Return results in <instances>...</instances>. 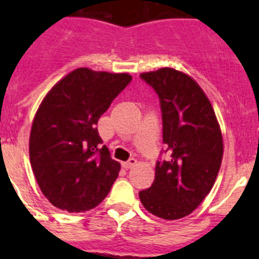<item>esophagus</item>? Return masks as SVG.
<instances>
[{"instance_id": "esophagus-1", "label": "esophagus", "mask_w": 259, "mask_h": 259, "mask_svg": "<svg viewBox=\"0 0 259 259\" xmlns=\"http://www.w3.org/2000/svg\"><path fill=\"white\" fill-rule=\"evenodd\" d=\"M136 163V159H135V158H131V159H128L127 162H122V166L124 167V168H131V167H134Z\"/></svg>"}]
</instances>
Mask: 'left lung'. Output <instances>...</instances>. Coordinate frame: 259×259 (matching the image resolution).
Returning a JSON list of instances; mask_svg holds the SVG:
<instances>
[{
    "mask_svg": "<svg viewBox=\"0 0 259 259\" xmlns=\"http://www.w3.org/2000/svg\"><path fill=\"white\" fill-rule=\"evenodd\" d=\"M161 101L163 143L170 154L157 162L152 187L139 193L158 218L176 221L211 191L223 158V137L211 102L193 77L171 67L140 75Z\"/></svg>",
    "mask_w": 259,
    "mask_h": 259,
    "instance_id": "obj_1",
    "label": "left lung"
}]
</instances>
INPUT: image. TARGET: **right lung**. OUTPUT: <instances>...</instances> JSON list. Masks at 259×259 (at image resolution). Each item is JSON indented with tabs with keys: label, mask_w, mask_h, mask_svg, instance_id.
Returning a JSON list of instances; mask_svg holds the SVG:
<instances>
[{
	"label": "right lung",
	"mask_w": 259,
	"mask_h": 259,
	"mask_svg": "<svg viewBox=\"0 0 259 259\" xmlns=\"http://www.w3.org/2000/svg\"><path fill=\"white\" fill-rule=\"evenodd\" d=\"M132 76L80 67L52 87L35 114L29 161L37 184L53 206L81 212L102 202L120 163L100 148L98 119Z\"/></svg>",
	"instance_id": "add662e5"
}]
</instances>
